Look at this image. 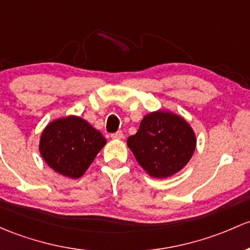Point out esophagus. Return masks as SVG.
Returning <instances> with one entry per match:
<instances>
[{"label": "esophagus", "instance_id": "34e87169", "mask_svg": "<svg viewBox=\"0 0 250 250\" xmlns=\"http://www.w3.org/2000/svg\"><path fill=\"white\" fill-rule=\"evenodd\" d=\"M111 138L114 139V140H121V139L123 138V133L121 132V130H118V132L111 134Z\"/></svg>", "mask_w": 250, "mask_h": 250}]
</instances>
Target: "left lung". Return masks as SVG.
I'll return each instance as SVG.
<instances>
[{"mask_svg":"<svg viewBox=\"0 0 250 250\" xmlns=\"http://www.w3.org/2000/svg\"><path fill=\"white\" fill-rule=\"evenodd\" d=\"M127 145L149 176L167 178L187 165L195 151L196 136L180 115L158 110L143 118Z\"/></svg>","mask_w":250,"mask_h":250,"instance_id":"obj_1","label":"left lung"}]
</instances>
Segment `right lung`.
<instances>
[{
	"instance_id": "obj_1",
	"label": "right lung",
	"mask_w": 250,
	"mask_h": 250,
	"mask_svg": "<svg viewBox=\"0 0 250 250\" xmlns=\"http://www.w3.org/2000/svg\"><path fill=\"white\" fill-rule=\"evenodd\" d=\"M106 144L99 130L79 116L57 118L43 130L39 152L54 171L80 178Z\"/></svg>"
}]
</instances>
